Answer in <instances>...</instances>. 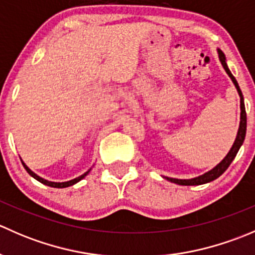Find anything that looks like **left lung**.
<instances>
[{"instance_id":"8db88e82","label":"left lung","mask_w":255,"mask_h":255,"mask_svg":"<svg viewBox=\"0 0 255 255\" xmlns=\"http://www.w3.org/2000/svg\"><path fill=\"white\" fill-rule=\"evenodd\" d=\"M217 53H218V58H220L221 64H222L223 69L226 70L227 75L230 76L232 82L235 84L236 89H237L238 95H239V99H241V122H239V128H238V132H237V137H236L235 143H233L232 148L230 149V151L227 153V155L217 164L213 169L208 170L207 173L202 174V175L196 176V177H192V179H175V177H168V176H163L164 179H166L168 181L174 182V184L177 185H185V186H194V185H202V184H207V182L213 181L216 180L217 177H220L227 170L228 166L231 165V163L233 161V159L236 158L237 155L239 148L242 146V144L244 142V138H246V132H247V115H246V107H244V99H243V95H242L241 89H239V85L236 80L235 76L232 75L231 70L228 69L227 63H226V55L223 54V51L221 49H217Z\"/></svg>"}]
</instances>
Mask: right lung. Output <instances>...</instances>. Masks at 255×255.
Here are the masks:
<instances>
[{"label": "right lung", "mask_w": 255, "mask_h": 255, "mask_svg": "<svg viewBox=\"0 0 255 255\" xmlns=\"http://www.w3.org/2000/svg\"><path fill=\"white\" fill-rule=\"evenodd\" d=\"M22 164H23V166H24L25 170H27V173L29 174L30 176L34 177L35 180H38V181L42 182V184L48 185V186H50V187H56V189H63V187H69V186H71V185H75L76 182H79V181H80V180L84 179V177L86 176L87 174L90 173V170H91V169H89V170H87L86 173H85V174H82V175H80V176H78V177H75V179H73V180H69V181H64V182H54V181H49V180L43 179V177H40L39 175H37V174H35V173H33V171L30 170V169L28 168L27 165H25L24 161H23V160H22Z\"/></svg>", "instance_id": "obj_1"}]
</instances>
